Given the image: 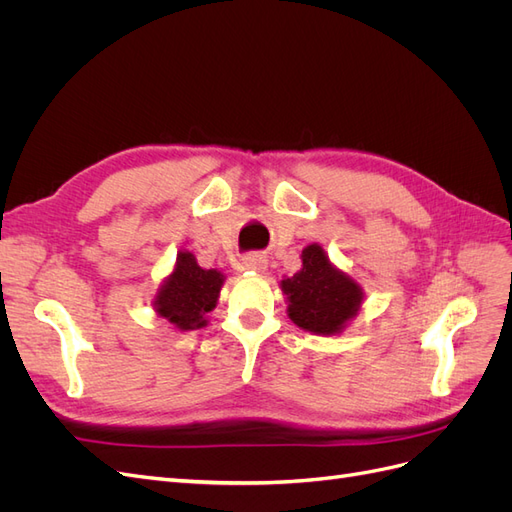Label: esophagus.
<instances>
[{"mask_svg": "<svg viewBox=\"0 0 512 512\" xmlns=\"http://www.w3.org/2000/svg\"><path fill=\"white\" fill-rule=\"evenodd\" d=\"M243 265H245V269L262 273V271H267V258L260 256V254H250V256L243 258Z\"/></svg>", "mask_w": 512, "mask_h": 512, "instance_id": "34e87169", "label": "esophagus"}]
</instances>
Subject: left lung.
<instances>
[{"mask_svg":"<svg viewBox=\"0 0 512 512\" xmlns=\"http://www.w3.org/2000/svg\"><path fill=\"white\" fill-rule=\"evenodd\" d=\"M303 269L282 280L288 316L297 327L316 335H335L356 316L363 290L350 275L335 269L318 243L303 250Z\"/></svg>","mask_w":512,"mask_h":512,"instance_id":"1","label":"left lung"}]
</instances>
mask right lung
Segmentation results:
<instances>
[{"label": "right lung", "instance_id": "add662e5", "mask_svg": "<svg viewBox=\"0 0 512 512\" xmlns=\"http://www.w3.org/2000/svg\"><path fill=\"white\" fill-rule=\"evenodd\" d=\"M224 275L218 269H203L192 252H179L177 265L160 286L153 307L181 331L203 329L207 314L218 303Z\"/></svg>", "mask_w": 512, "mask_h": 512}]
</instances>
